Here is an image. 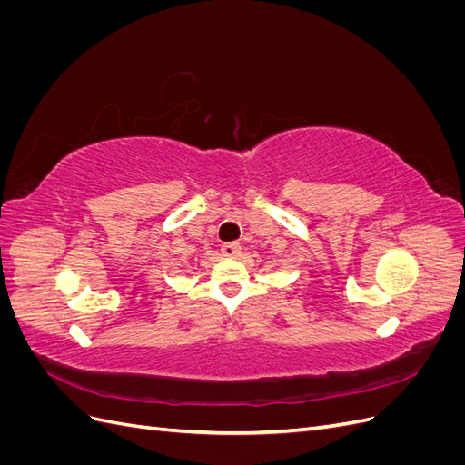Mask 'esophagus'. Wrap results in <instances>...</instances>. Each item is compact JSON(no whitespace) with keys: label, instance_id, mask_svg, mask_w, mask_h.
<instances>
[{"label":"esophagus","instance_id":"34e87169","mask_svg":"<svg viewBox=\"0 0 465 465\" xmlns=\"http://www.w3.org/2000/svg\"><path fill=\"white\" fill-rule=\"evenodd\" d=\"M221 252H223L224 258H236V256H241L242 246L236 244V242H227V244L221 246Z\"/></svg>","mask_w":465,"mask_h":465}]
</instances>
